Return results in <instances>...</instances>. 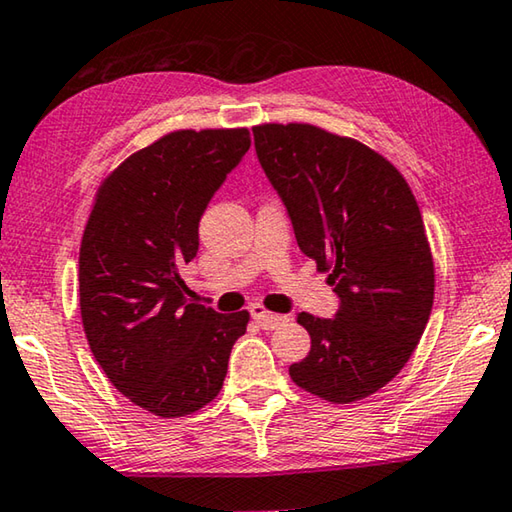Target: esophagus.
<instances>
[{"label":"esophagus","mask_w":512,"mask_h":512,"mask_svg":"<svg viewBox=\"0 0 512 512\" xmlns=\"http://www.w3.org/2000/svg\"><path fill=\"white\" fill-rule=\"evenodd\" d=\"M251 318H254L258 322V327L263 329H274L283 325V322H288V316H279V313H272L267 311L263 304H251Z\"/></svg>","instance_id":"34e87169"}]
</instances>
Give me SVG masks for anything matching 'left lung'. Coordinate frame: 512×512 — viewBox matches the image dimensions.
Segmentation results:
<instances>
[{
    "label": "left lung",
    "instance_id": "left-lung-1",
    "mask_svg": "<svg viewBox=\"0 0 512 512\" xmlns=\"http://www.w3.org/2000/svg\"><path fill=\"white\" fill-rule=\"evenodd\" d=\"M254 144L297 245L341 297L332 320L297 313L311 350L290 380L336 405L373 396L410 361L435 300L419 203L387 157L320 125H254Z\"/></svg>",
    "mask_w": 512,
    "mask_h": 512
}]
</instances>
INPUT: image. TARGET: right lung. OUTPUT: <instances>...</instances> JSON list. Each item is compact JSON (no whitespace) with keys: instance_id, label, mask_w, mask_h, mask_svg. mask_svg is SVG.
<instances>
[{"instance_id":"obj_1","label":"right lung","mask_w":512,"mask_h":512,"mask_svg":"<svg viewBox=\"0 0 512 512\" xmlns=\"http://www.w3.org/2000/svg\"><path fill=\"white\" fill-rule=\"evenodd\" d=\"M247 128L174 130L116 167L80 245L86 341L109 382L160 419L199 412L222 391L249 311L187 300L180 270L199 251L210 196L249 151Z\"/></svg>"}]
</instances>
